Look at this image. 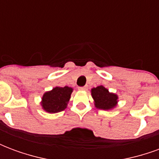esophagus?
<instances>
[{"label":"esophagus","mask_w":159,"mask_h":159,"mask_svg":"<svg viewBox=\"0 0 159 159\" xmlns=\"http://www.w3.org/2000/svg\"><path fill=\"white\" fill-rule=\"evenodd\" d=\"M78 89L79 90H86L87 89V87L84 86V87H78Z\"/></svg>","instance_id":"obj_1"}]
</instances>
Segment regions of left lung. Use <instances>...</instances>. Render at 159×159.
<instances>
[{
	"instance_id": "1",
	"label": "left lung",
	"mask_w": 159,
	"mask_h": 159,
	"mask_svg": "<svg viewBox=\"0 0 159 159\" xmlns=\"http://www.w3.org/2000/svg\"><path fill=\"white\" fill-rule=\"evenodd\" d=\"M91 95L94 101V106L101 110H111L117 107L118 96L116 93H110L103 86H98L91 89Z\"/></svg>"
}]
</instances>
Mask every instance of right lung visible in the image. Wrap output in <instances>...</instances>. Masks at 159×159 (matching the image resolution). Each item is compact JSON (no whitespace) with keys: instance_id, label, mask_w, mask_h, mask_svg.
Instances as JSON below:
<instances>
[{"instance_id":"right-lung-1","label":"right lung","mask_w":159,"mask_h":159,"mask_svg":"<svg viewBox=\"0 0 159 159\" xmlns=\"http://www.w3.org/2000/svg\"><path fill=\"white\" fill-rule=\"evenodd\" d=\"M73 89L70 87H55L42 95L41 106L48 113H57L67 107Z\"/></svg>"}]
</instances>
